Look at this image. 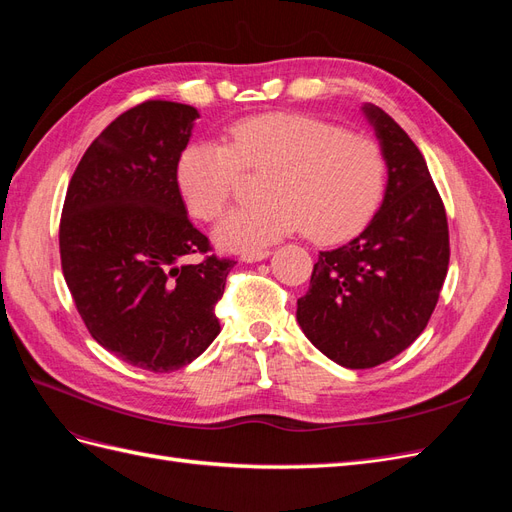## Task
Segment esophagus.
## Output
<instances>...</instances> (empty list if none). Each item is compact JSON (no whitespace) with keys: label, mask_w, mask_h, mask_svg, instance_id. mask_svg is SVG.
I'll return each mask as SVG.
<instances>
[{"label":"esophagus","mask_w":512,"mask_h":512,"mask_svg":"<svg viewBox=\"0 0 512 512\" xmlns=\"http://www.w3.org/2000/svg\"><path fill=\"white\" fill-rule=\"evenodd\" d=\"M269 250H254V252H243L241 254V260L243 262H258V260H265L269 258Z\"/></svg>","instance_id":"34e87169"}]
</instances>
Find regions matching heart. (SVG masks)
I'll return each mask as SVG.
<instances>
[{"label":"heart","instance_id":"b5f03b06","mask_svg":"<svg viewBox=\"0 0 512 512\" xmlns=\"http://www.w3.org/2000/svg\"><path fill=\"white\" fill-rule=\"evenodd\" d=\"M243 173H262L260 203L230 211L215 228L228 250L254 252L294 230L316 241L361 228L380 203L386 162L365 134L299 113L239 119L224 145L190 143L177 160L183 203L198 220H218Z\"/></svg>","mask_w":512,"mask_h":512}]
</instances>
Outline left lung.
<instances>
[{"label":"left lung","instance_id":"obj_1","mask_svg":"<svg viewBox=\"0 0 512 512\" xmlns=\"http://www.w3.org/2000/svg\"><path fill=\"white\" fill-rule=\"evenodd\" d=\"M363 111L389 181L359 237L320 252L297 320L322 354L348 369L391 361L421 335L448 271V222L423 153L382 108Z\"/></svg>","mask_w":512,"mask_h":512}]
</instances>
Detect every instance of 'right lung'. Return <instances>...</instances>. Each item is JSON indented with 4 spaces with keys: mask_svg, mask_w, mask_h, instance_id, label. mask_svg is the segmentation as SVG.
<instances>
[{
    "mask_svg": "<svg viewBox=\"0 0 512 512\" xmlns=\"http://www.w3.org/2000/svg\"><path fill=\"white\" fill-rule=\"evenodd\" d=\"M198 117L168 100L119 115L76 166L59 222L61 271L87 331L156 374L192 363L218 337L215 303L235 267L211 254L177 185Z\"/></svg>",
    "mask_w": 512,
    "mask_h": 512,
    "instance_id": "add662e5",
    "label": "right lung"
}]
</instances>
